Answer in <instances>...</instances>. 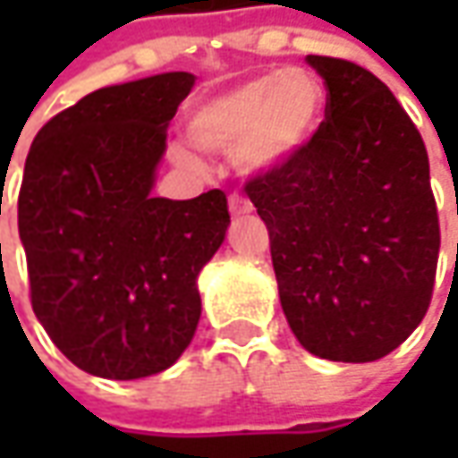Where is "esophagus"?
Here are the masks:
<instances>
[{"instance_id": "obj_1", "label": "esophagus", "mask_w": 458, "mask_h": 458, "mask_svg": "<svg viewBox=\"0 0 458 458\" xmlns=\"http://www.w3.org/2000/svg\"><path fill=\"white\" fill-rule=\"evenodd\" d=\"M229 211H232V216H247V214H252L255 211V206L250 199H244V196H229Z\"/></svg>"}]
</instances>
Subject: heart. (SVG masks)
Wrapping results in <instances>:
<instances>
[{
	"label": "heart",
	"mask_w": 458,
	"mask_h": 458,
	"mask_svg": "<svg viewBox=\"0 0 458 458\" xmlns=\"http://www.w3.org/2000/svg\"><path fill=\"white\" fill-rule=\"evenodd\" d=\"M324 114V89L306 68H280L201 98L185 119L188 137L206 152L232 155L242 173H267L306 150ZM175 160L201 167L199 155L175 148Z\"/></svg>",
	"instance_id": "b5f03b06"
}]
</instances>
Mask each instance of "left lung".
<instances>
[{"mask_svg": "<svg viewBox=\"0 0 458 458\" xmlns=\"http://www.w3.org/2000/svg\"><path fill=\"white\" fill-rule=\"evenodd\" d=\"M326 119L291 163L244 185L270 232L280 306L295 339L331 361H375L423 321L438 262L428 152L367 68L306 55Z\"/></svg>", "mask_w": 458, "mask_h": 458, "instance_id": "obj_1", "label": "left lung"}]
</instances>
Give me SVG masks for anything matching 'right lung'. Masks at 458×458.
Listing matches in <instances>:
<instances>
[{"label":"right lung","mask_w":458,"mask_h":458,"mask_svg":"<svg viewBox=\"0 0 458 458\" xmlns=\"http://www.w3.org/2000/svg\"><path fill=\"white\" fill-rule=\"evenodd\" d=\"M193 83L173 71L98 89L53 116L27 155L17 224L32 310L89 375H157L196 334V280L226 237V196H152Z\"/></svg>","instance_id":"right-lung-1"}]
</instances>
